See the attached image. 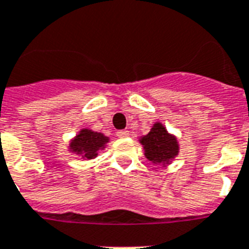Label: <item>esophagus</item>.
Masks as SVG:
<instances>
[{
	"instance_id": "esophagus-1",
	"label": "esophagus",
	"mask_w": 249,
	"mask_h": 249,
	"mask_svg": "<svg viewBox=\"0 0 249 249\" xmlns=\"http://www.w3.org/2000/svg\"><path fill=\"white\" fill-rule=\"evenodd\" d=\"M116 136L119 138H126L129 137V132L128 130H119V132L116 133Z\"/></svg>"
}]
</instances>
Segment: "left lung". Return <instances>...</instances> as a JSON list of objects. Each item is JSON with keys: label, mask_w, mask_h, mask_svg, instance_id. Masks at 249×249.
<instances>
[{"label": "left lung", "mask_w": 249, "mask_h": 249, "mask_svg": "<svg viewBox=\"0 0 249 249\" xmlns=\"http://www.w3.org/2000/svg\"><path fill=\"white\" fill-rule=\"evenodd\" d=\"M140 142L145 150V157L154 164L166 167L179 154L178 138L167 132L162 123H155L150 132L140 138Z\"/></svg>", "instance_id": "left-lung-1"}]
</instances>
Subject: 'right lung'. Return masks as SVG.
<instances>
[{
  "instance_id": "right-lung-1",
  "label": "right lung",
  "mask_w": 249,
  "mask_h": 249,
  "mask_svg": "<svg viewBox=\"0 0 249 249\" xmlns=\"http://www.w3.org/2000/svg\"><path fill=\"white\" fill-rule=\"evenodd\" d=\"M108 141L109 138L104 136L103 133L83 128L70 141L69 151L79 155L82 159H94L98 157L100 150L106 149Z\"/></svg>"
}]
</instances>
